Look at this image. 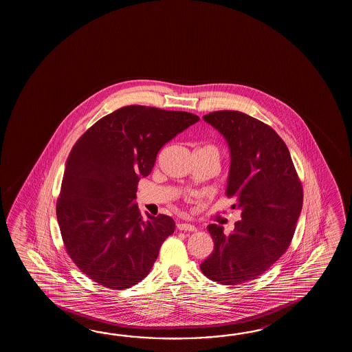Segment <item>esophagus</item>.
<instances>
[{"mask_svg":"<svg viewBox=\"0 0 352 352\" xmlns=\"http://www.w3.org/2000/svg\"><path fill=\"white\" fill-rule=\"evenodd\" d=\"M177 229L184 230V232H197V228L194 224H190V223H179Z\"/></svg>","mask_w":352,"mask_h":352,"instance_id":"obj_1","label":"esophagus"}]
</instances>
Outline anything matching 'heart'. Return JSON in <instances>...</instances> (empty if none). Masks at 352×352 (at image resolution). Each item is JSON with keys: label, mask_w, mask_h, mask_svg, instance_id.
Here are the masks:
<instances>
[{"label": "heart", "mask_w": 352, "mask_h": 352, "mask_svg": "<svg viewBox=\"0 0 352 352\" xmlns=\"http://www.w3.org/2000/svg\"><path fill=\"white\" fill-rule=\"evenodd\" d=\"M199 150L212 151V152H215V153H217V155H219V151H217V147H214V146H204V147H201V148H199Z\"/></svg>", "instance_id": "1"}]
</instances>
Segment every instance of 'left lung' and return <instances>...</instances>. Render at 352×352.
<instances>
[{"label": "left lung", "mask_w": 352, "mask_h": 352, "mask_svg": "<svg viewBox=\"0 0 352 352\" xmlns=\"http://www.w3.org/2000/svg\"><path fill=\"white\" fill-rule=\"evenodd\" d=\"M202 118L228 143L226 195L236 196L241 220L229 235L220 225L208 226L214 250L200 268L221 285H240L270 270L289 247L303 204L302 185L289 151L273 128L238 111Z\"/></svg>", "instance_id": "8db88e82"}]
</instances>
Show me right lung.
I'll use <instances>...</instances> for the list:
<instances>
[{"label": "right lung", "mask_w": 352, "mask_h": 352, "mask_svg": "<svg viewBox=\"0 0 352 352\" xmlns=\"http://www.w3.org/2000/svg\"><path fill=\"white\" fill-rule=\"evenodd\" d=\"M199 120L192 113L128 105L75 143L56 217L67 254L94 282L126 289L150 273L175 221L162 214L142 217L137 185L150 175L162 146Z\"/></svg>", "instance_id": "add662e5"}]
</instances>
